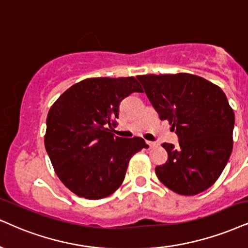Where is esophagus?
<instances>
[{"mask_svg":"<svg viewBox=\"0 0 248 248\" xmlns=\"http://www.w3.org/2000/svg\"><path fill=\"white\" fill-rule=\"evenodd\" d=\"M146 143H147L149 148H154L155 146H156V142H154V141H146Z\"/></svg>","mask_w":248,"mask_h":248,"instance_id":"1","label":"esophagus"}]
</instances>
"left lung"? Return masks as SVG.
Returning a JSON list of instances; mask_svg holds the SVG:
<instances>
[{"label":"left lung","mask_w":248,"mask_h":248,"mask_svg":"<svg viewBox=\"0 0 248 248\" xmlns=\"http://www.w3.org/2000/svg\"><path fill=\"white\" fill-rule=\"evenodd\" d=\"M160 115L176 130L179 146L164 142L168 161L155 168L171 191L195 195L209 188L233 147L234 112L217 85L191 73L138 76Z\"/></svg>","instance_id":"obj_1"}]
</instances>
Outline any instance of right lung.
I'll use <instances>...</instances> for the list:
<instances>
[{"label": "right lung", "mask_w": 248, "mask_h": 248, "mask_svg": "<svg viewBox=\"0 0 248 248\" xmlns=\"http://www.w3.org/2000/svg\"><path fill=\"white\" fill-rule=\"evenodd\" d=\"M133 92H142L134 77L88 78L50 107L46 151L61 182L78 197L99 200L114 193L131 157L148 148L142 138H119L109 129L119 103Z\"/></svg>", "instance_id": "obj_1"}]
</instances>
